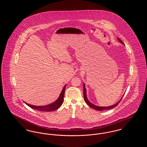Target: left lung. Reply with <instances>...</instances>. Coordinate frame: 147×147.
Instances as JSON below:
<instances>
[{"label":"left lung","mask_w":147,"mask_h":147,"mask_svg":"<svg viewBox=\"0 0 147 147\" xmlns=\"http://www.w3.org/2000/svg\"><path fill=\"white\" fill-rule=\"evenodd\" d=\"M118 39H119V42H121L122 44H124L123 42L121 40H120L119 38H118ZM83 92H84V100H85V101L86 102V103L88 105H89L90 107H91V108H92V109H95V110H98V111H102V110H108V109H112V108H113V107H116V106H117V105H119V103L120 102V101H121V100H122V98H121L118 102H117L116 104L112 105V106H109V107H99V106H96V105H93L92 104H91V102H90L88 101V100L87 99L86 95V89H85V85H84V84Z\"/></svg>","instance_id":"obj_1"}]
</instances>
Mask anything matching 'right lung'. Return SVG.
<instances>
[{"label":"right lung","mask_w":147,"mask_h":147,"mask_svg":"<svg viewBox=\"0 0 147 147\" xmlns=\"http://www.w3.org/2000/svg\"><path fill=\"white\" fill-rule=\"evenodd\" d=\"M66 88V85L64 86L63 88V90L61 92L59 98L56 100L55 102H54L52 104H51L49 105H46V106H35V105H31L27 104L26 102H25L27 105H28L29 107H30L31 109L37 110L38 111H45V112H49L52 111H55L57 110L61 105L63 104L64 101V92H65V90Z\"/></svg>","instance_id":"1"}]
</instances>
